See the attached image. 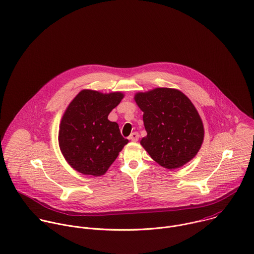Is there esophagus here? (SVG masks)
<instances>
[{
  "instance_id": "esophagus-1",
  "label": "esophagus",
  "mask_w": 254,
  "mask_h": 254,
  "mask_svg": "<svg viewBox=\"0 0 254 254\" xmlns=\"http://www.w3.org/2000/svg\"><path fill=\"white\" fill-rule=\"evenodd\" d=\"M139 139V134L137 132H133L130 136H129V140L133 141V142H137Z\"/></svg>"
}]
</instances>
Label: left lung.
Returning a JSON list of instances; mask_svg holds the SVG:
<instances>
[{"instance_id":"left-lung-1","label":"left lung","mask_w":254,"mask_h":254,"mask_svg":"<svg viewBox=\"0 0 254 254\" xmlns=\"http://www.w3.org/2000/svg\"><path fill=\"white\" fill-rule=\"evenodd\" d=\"M134 99L144 112L147 132L140 143L154 161L173 170L197 154L203 141V125L195 107L183 92L162 87L138 92Z\"/></svg>"}]
</instances>
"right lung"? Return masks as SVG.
I'll return each mask as SVG.
<instances>
[{"mask_svg": "<svg viewBox=\"0 0 254 254\" xmlns=\"http://www.w3.org/2000/svg\"><path fill=\"white\" fill-rule=\"evenodd\" d=\"M124 94L80 91L67 106L60 125L59 143L67 163L83 175L101 176L128 143L108 115Z\"/></svg>", "mask_w": 254, "mask_h": 254, "instance_id": "add662e5", "label": "right lung"}]
</instances>
